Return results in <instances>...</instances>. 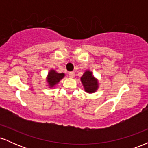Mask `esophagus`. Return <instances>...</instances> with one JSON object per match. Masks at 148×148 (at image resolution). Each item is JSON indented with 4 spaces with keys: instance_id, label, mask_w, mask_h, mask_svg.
<instances>
[{
    "instance_id": "esophagus-1",
    "label": "esophagus",
    "mask_w": 148,
    "mask_h": 148,
    "mask_svg": "<svg viewBox=\"0 0 148 148\" xmlns=\"http://www.w3.org/2000/svg\"><path fill=\"white\" fill-rule=\"evenodd\" d=\"M69 76L70 78H74L75 77V73L74 72H71L69 73Z\"/></svg>"
}]
</instances>
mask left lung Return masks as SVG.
Here are the masks:
<instances>
[{
    "label": "left lung",
    "mask_w": 148,
    "mask_h": 148,
    "mask_svg": "<svg viewBox=\"0 0 148 148\" xmlns=\"http://www.w3.org/2000/svg\"><path fill=\"white\" fill-rule=\"evenodd\" d=\"M81 81L84 86V90L88 93H94L99 88L98 79L93 76L91 71L86 70L81 77Z\"/></svg>",
    "instance_id": "left-lung-1"
}]
</instances>
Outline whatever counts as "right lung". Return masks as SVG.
<instances>
[{
    "label": "right lung",
    "instance_id": "obj_1",
    "mask_svg": "<svg viewBox=\"0 0 148 148\" xmlns=\"http://www.w3.org/2000/svg\"><path fill=\"white\" fill-rule=\"evenodd\" d=\"M64 73H58L54 69H51L48 73L47 76V82L48 83V86L49 88H53L55 87L56 84L60 82V80L64 78Z\"/></svg>",
    "mask_w": 148,
    "mask_h": 148
}]
</instances>
